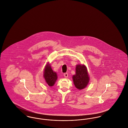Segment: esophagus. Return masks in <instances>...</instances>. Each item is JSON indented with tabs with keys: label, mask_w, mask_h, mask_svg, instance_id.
Masks as SVG:
<instances>
[{
	"label": "esophagus",
	"mask_w": 128,
	"mask_h": 128,
	"mask_svg": "<svg viewBox=\"0 0 128 128\" xmlns=\"http://www.w3.org/2000/svg\"><path fill=\"white\" fill-rule=\"evenodd\" d=\"M64 76L65 78H67L68 77V73H64Z\"/></svg>",
	"instance_id": "obj_1"
}]
</instances>
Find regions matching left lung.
Returning a JSON list of instances; mask_svg holds the SVG:
<instances>
[{
  "mask_svg": "<svg viewBox=\"0 0 128 128\" xmlns=\"http://www.w3.org/2000/svg\"><path fill=\"white\" fill-rule=\"evenodd\" d=\"M73 83L79 90L85 88L89 82V77L87 68L84 65L78 64L76 67V74L72 76Z\"/></svg>",
  "mask_w": 128,
  "mask_h": 128,
  "instance_id": "obj_1",
  "label": "left lung"
}]
</instances>
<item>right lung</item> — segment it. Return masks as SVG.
Returning a JSON list of instances; mask_svg holds the SVG:
<instances>
[{"instance_id":"obj_1","label":"right lung","mask_w":128,"mask_h":128,"mask_svg":"<svg viewBox=\"0 0 128 128\" xmlns=\"http://www.w3.org/2000/svg\"><path fill=\"white\" fill-rule=\"evenodd\" d=\"M44 77L46 82L49 86L54 85L55 82L58 79L57 74L52 70L49 63H47L44 70Z\"/></svg>"}]
</instances>
